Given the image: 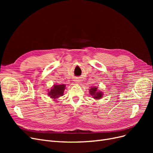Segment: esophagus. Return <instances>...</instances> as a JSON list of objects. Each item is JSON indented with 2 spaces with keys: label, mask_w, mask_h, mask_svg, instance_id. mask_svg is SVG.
Wrapping results in <instances>:
<instances>
[{
  "label": "esophagus",
  "mask_w": 153,
  "mask_h": 153,
  "mask_svg": "<svg viewBox=\"0 0 153 153\" xmlns=\"http://www.w3.org/2000/svg\"><path fill=\"white\" fill-rule=\"evenodd\" d=\"M77 82H78V81H77Z\"/></svg>",
  "instance_id": "obj_1"
}]
</instances>
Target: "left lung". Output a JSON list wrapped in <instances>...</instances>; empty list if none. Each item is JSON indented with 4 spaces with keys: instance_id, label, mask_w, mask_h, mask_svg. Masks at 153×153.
<instances>
[{
    "instance_id": "left-lung-1",
    "label": "left lung",
    "mask_w": 153,
    "mask_h": 153,
    "mask_svg": "<svg viewBox=\"0 0 153 153\" xmlns=\"http://www.w3.org/2000/svg\"><path fill=\"white\" fill-rule=\"evenodd\" d=\"M97 89H98V88L96 87H91V89H89L90 94L93 96V98L96 100H100L101 97H102L103 93L101 92H98L97 91Z\"/></svg>"
}]
</instances>
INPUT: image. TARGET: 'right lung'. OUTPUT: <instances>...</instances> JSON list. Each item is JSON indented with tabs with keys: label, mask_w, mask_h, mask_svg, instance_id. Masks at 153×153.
Instances as JSON below:
<instances>
[{
	"label": "right lung",
	"mask_w": 153,
	"mask_h": 153,
	"mask_svg": "<svg viewBox=\"0 0 153 153\" xmlns=\"http://www.w3.org/2000/svg\"><path fill=\"white\" fill-rule=\"evenodd\" d=\"M65 85H54L53 87L48 92V95L51 98L57 99L64 94V91L65 89Z\"/></svg>",
	"instance_id": "obj_1"
}]
</instances>
